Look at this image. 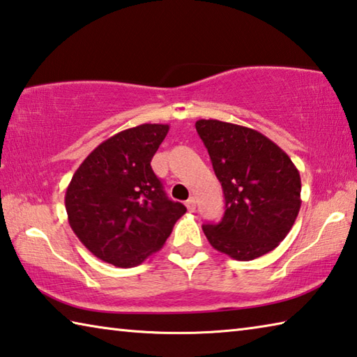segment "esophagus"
<instances>
[{"mask_svg": "<svg viewBox=\"0 0 357 357\" xmlns=\"http://www.w3.org/2000/svg\"><path fill=\"white\" fill-rule=\"evenodd\" d=\"M185 206H187V209L190 211V213H192V211H195V208H197V202H195V198L190 197L189 200L185 202Z\"/></svg>", "mask_w": 357, "mask_h": 357, "instance_id": "1", "label": "esophagus"}]
</instances>
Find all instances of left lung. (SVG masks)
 <instances>
[{
  "label": "left lung",
  "instance_id": "obj_1",
  "mask_svg": "<svg viewBox=\"0 0 357 357\" xmlns=\"http://www.w3.org/2000/svg\"><path fill=\"white\" fill-rule=\"evenodd\" d=\"M195 128L225 195L222 220L203 225L209 244L239 261L274 250L299 214L298 168L255 129L217 119H198Z\"/></svg>",
  "mask_w": 357,
  "mask_h": 357
}]
</instances>
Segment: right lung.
Segmentation results:
<instances>
[{
	"instance_id": "1",
	"label": "right lung",
	"mask_w": 357,
	"mask_h": 357,
	"mask_svg": "<svg viewBox=\"0 0 357 357\" xmlns=\"http://www.w3.org/2000/svg\"><path fill=\"white\" fill-rule=\"evenodd\" d=\"M168 124H140L102 142L72 176L64 203L69 225L94 257L118 268L162 249L183 203L165 195L151 160Z\"/></svg>"
}]
</instances>
